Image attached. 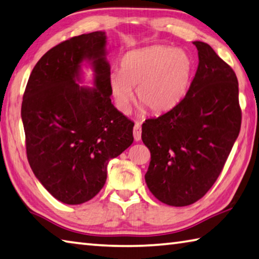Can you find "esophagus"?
I'll return each mask as SVG.
<instances>
[{
    "label": "esophagus",
    "mask_w": 259,
    "mask_h": 259,
    "mask_svg": "<svg viewBox=\"0 0 259 259\" xmlns=\"http://www.w3.org/2000/svg\"><path fill=\"white\" fill-rule=\"evenodd\" d=\"M134 138L136 142H139L140 138H142V126L139 123H136L134 126Z\"/></svg>",
    "instance_id": "1"
}]
</instances>
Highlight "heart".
Segmentation results:
<instances>
[{
	"mask_svg": "<svg viewBox=\"0 0 259 259\" xmlns=\"http://www.w3.org/2000/svg\"><path fill=\"white\" fill-rule=\"evenodd\" d=\"M192 76V61L185 51L150 46L126 53L120 72H112L109 87L117 109L130 112L134 92L140 104L153 113H164L185 98Z\"/></svg>",
	"mask_w": 259,
	"mask_h": 259,
	"instance_id": "b5f03b06",
	"label": "heart"
}]
</instances>
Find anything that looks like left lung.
Returning <instances> with one entry per match:
<instances>
[{"mask_svg":"<svg viewBox=\"0 0 259 259\" xmlns=\"http://www.w3.org/2000/svg\"><path fill=\"white\" fill-rule=\"evenodd\" d=\"M192 44L199 63L185 98L142 128L150 152L145 181L159 201L176 207L194 204L210 189L241 126L236 73L208 44Z\"/></svg>","mask_w":259,"mask_h":259,"instance_id":"left-lung-1","label":"left lung"}]
</instances>
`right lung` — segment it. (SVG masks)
<instances>
[{
	"instance_id": "add662e5",
	"label": "right lung",
	"mask_w": 259,
	"mask_h": 259,
	"mask_svg": "<svg viewBox=\"0 0 259 259\" xmlns=\"http://www.w3.org/2000/svg\"><path fill=\"white\" fill-rule=\"evenodd\" d=\"M105 31L54 46L32 69L21 105L26 149L35 177L68 205L91 200L105 185L110 159L133 144L134 122L111 102ZM94 86L80 87L82 67Z\"/></svg>"
}]
</instances>
